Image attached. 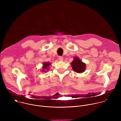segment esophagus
I'll return each instance as SVG.
<instances>
[{
  "label": "esophagus",
  "mask_w": 121,
  "mask_h": 121,
  "mask_svg": "<svg viewBox=\"0 0 121 121\" xmlns=\"http://www.w3.org/2000/svg\"><path fill=\"white\" fill-rule=\"evenodd\" d=\"M59 60H60V61H62L63 60V57L62 56H59Z\"/></svg>",
  "instance_id": "obj_1"
}]
</instances>
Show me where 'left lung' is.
I'll return each mask as SVG.
<instances>
[{"instance_id":"obj_1","label":"left lung","mask_w":121,"mask_h":121,"mask_svg":"<svg viewBox=\"0 0 121 121\" xmlns=\"http://www.w3.org/2000/svg\"><path fill=\"white\" fill-rule=\"evenodd\" d=\"M71 66L74 71L77 73H82L84 71L86 68V65L78 57H75V59L71 63Z\"/></svg>"}]
</instances>
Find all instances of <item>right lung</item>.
I'll list each match as a JSON object with an SVG mask.
<instances>
[{"label": "right lung", "instance_id": "obj_1", "mask_svg": "<svg viewBox=\"0 0 121 121\" xmlns=\"http://www.w3.org/2000/svg\"><path fill=\"white\" fill-rule=\"evenodd\" d=\"M50 65V64H49V63H44L43 64V71H44V69H46V70H49V69H48V67Z\"/></svg>", "mask_w": 121, "mask_h": 121}]
</instances>
